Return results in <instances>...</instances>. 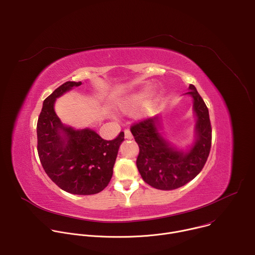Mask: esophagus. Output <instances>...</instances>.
I'll list each match as a JSON object with an SVG mask.
<instances>
[{"label":"esophagus","mask_w":255,"mask_h":255,"mask_svg":"<svg viewBox=\"0 0 255 255\" xmlns=\"http://www.w3.org/2000/svg\"><path fill=\"white\" fill-rule=\"evenodd\" d=\"M124 133H125V138H126V139H132V138H133V136H132L130 130L127 129V130L124 131Z\"/></svg>","instance_id":"34e87169"}]
</instances>
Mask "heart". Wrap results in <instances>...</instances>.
<instances>
[{"label":"heart","mask_w":255,"mask_h":255,"mask_svg":"<svg viewBox=\"0 0 255 255\" xmlns=\"http://www.w3.org/2000/svg\"><path fill=\"white\" fill-rule=\"evenodd\" d=\"M150 90L151 85L146 84L139 90L125 95L117 101L118 109L123 112H132L142 105L138 117L141 119L149 117L153 112L154 106L160 95V91L157 88L152 89L151 92Z\"/></svg>","instance_id":"1"}]
</instances>
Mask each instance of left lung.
<instances>
[{
  "label": "left lung",
  "instance_id": "1",
  "mask_svg": "<svg viewBox=\"0 0 255 255\" xmlns=\"http://www.w3.org/2000/svg\"><path fill=\"white\" fill-rule=\"evenodd\" d=\"M185 95L193 99L196 117L194 139L186 148H178L165 137L160 115L131 127L139 146V173L145 183L158 190H174L188 184L200 173L210 153L212 129L208 108L195 86L190 85Z\"/></svg>",
  "mask_w": 255,
  "mask_h": 255
}]
</instances>
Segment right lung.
Returning <instances> with one entry per match:
<instances>
[{
  "label": "right lung",
  "instance_id": "right-lung-1",
  "mask_svg": "<svg viewBox=\"0 0 255 255\" xmlns=\"http://www.w3.org/2000/svg\"><path fill=\"white\" fill-rule=\"evenodd\" d=\"M81 85L66 82L44 100L37 122V150L45 172L61 190L95 195L110 183L124 133L108 141L91 128L75 129L60 121L54 110L56 99Z\"/></svg>",
  "mask_w": 255,
  "mask_h": 255
}]
</instances>
